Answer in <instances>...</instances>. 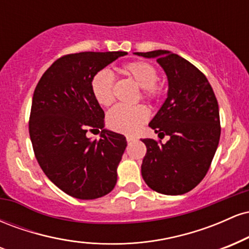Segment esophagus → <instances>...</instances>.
I'll use <instances>...</instances> for the list:
<instances>
[{
  "label": "esophagus",
  "instance_id": "1",
  "mask_svg": "<svg viewBox=\"0 0 249 249\" xmlns=\"http://www.w3.org/2000/svg\"><path fill=\"white\" fill-rule=\"evenodd\" d=\"M126 141H127L128 142H134V141H136V137H133V136H126Z\"/></svg>",
  "mask_w": 249,
  "mask_h": 249
}]
</instances>
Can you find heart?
I'll return each mask as SVG.
<instances>
[{
	"instance_id": "heart-1",
	"label": "heart",
	"mask_w": 249,
	"mask_h": 249,
	"mask_svg": "<svg viewBox=\"0 0 249 249\" xmlns=\"http://www.w3.org/2000/svg\"><path fill=\"white\" fill-rule=\"evenodd\" d=\"M123 75L132 78L142 88V98L153 102L160 95L158 85V71L151 63L145 61L128 62L122 67ZM93 98L102 107H108L113 102V73L108 69L97 71L90 82ZM148 119L147 108L142 105H117L108 111L107 126L111 130L125 134H133Z\"/></svg>"
}]
</instances>
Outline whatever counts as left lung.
I'll use <instances>...</instances> for the list:
<instances>
[{
	"label": "left lung",
	"instance_id": "left-lung-1",
	"mask_svg": "<svg viewBox=\"0 0 249 249\" xmlns=\"http://www.w3.org/2000/svg\"><path fill=\"white\" fill-rule=\"evenodd\" d=\"M156 58L168 81L167 98L148 126L162 144L142 139L146 154L142 176L158 193L179 196L190 192L206 176L219 145V105L206 76L177 53L167 50L134 53Z\"/></svg>",
	"mask_w": 249,
	"mask_h": 249
}]
</instances>
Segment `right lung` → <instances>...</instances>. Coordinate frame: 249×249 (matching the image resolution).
I'll return each mask as SVG.
<instances>
[{
	"label": "right lung",
	"instance_id": "add662e5",
	"mask_svg": "<svg viewBox=\"0 0 249 249\" xmlns=\"http://www.w3.org/2000/svg\"><path fill=\"white\" fill-rule=\"evenodd\" d=\"M126 53L63 56L43 73L34 91L29 134L35 157L45 176L73 198H101L117 182L126 138L104 128V111L93 98L90 82L97 71ZM90 128H101V138L88 139Z\"/></svg>",
	"mask_w": 249,
	"mask_h": 249
}]
</instances>
